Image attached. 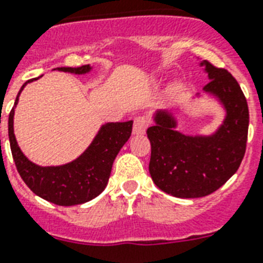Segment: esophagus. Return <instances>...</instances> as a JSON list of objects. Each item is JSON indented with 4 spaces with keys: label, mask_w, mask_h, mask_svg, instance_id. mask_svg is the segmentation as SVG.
Returning a JSON list of instances; mask_svg holds the SVG:
<instances>
[{
    "label": "esophagus",
    "mask_w": 263,
    "mask_h": 263,
    "mask_svg": "<svg viewBox=\"0 0 263 263\" xmlns=\"http://www.w3.org/2000/svg\"><path fill=\"white\" fill-rule=\"evenodd\" d=\"M148 127V120L144 116H138L134 121V134L135 135H143Z\"/></svg>",
    "instance_id": "esophagus-1"
}]
</instances>
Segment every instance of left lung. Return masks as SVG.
<instances>
[{"instance_id":"obj_1","label":"left lung","mask_w":263,"mask_h":263,"mask_svg":"<svg viewBox=\"0 0 263 263\" xmlns=\"http://www.w3.org/2000/svg\"><path fill=\"white\" fill-rule=\"evenodd\" d=\"M209 76L203 92L226 111L223 123L211 135H184L168 111H156L155 125L147 129L151 142L149 174L156 186L176 198H200L222 187L239 168L249 131L248 101L239 84L223 68L203 60ZM199 96V93H198Z\"/></svg>"}]
</instances>
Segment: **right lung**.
<instances>
[{
    "label": "right lung",
    "mask_w": 263,
    "mask_h": 263,
    "mask_svg": "<svg viewBox=\"0 0 263 263\" xmlns=\"http://www.w3.org/2000/svg\"><path fill=\"white\" fill-rule=\"evenodd\" d=\"M56 69L74 74H85L90 72L92 67L83 65L79 68L63 67ZM33 80H28L21 87L15 98L14 107L9 114V142L17 171L26 186L48 202L59 206H74L89 202L100 195L107 187L115 158L131 136L134 121L103 124L89 147L79 158L67 164L48 167L34 164L20 149L13 129L14 108L18 103L20 95L26 84Z\"/></svg>",
    "instance_id": "right-lung-1"
}]
</instances>
